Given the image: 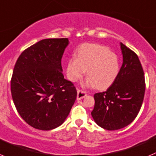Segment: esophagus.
<instances>
[{
  "label": "esophagus",
  "instance_id": "obj_1",
  "mask_svg": "<svg viewBox=\"0 0 156 156\" xmlns=\"http://www.w3.org/2000/svg\"><path fill=\"white\" fill-rule=\"evenodd\" d=\"M86 92L83 90H78L77 92V99H83L84 97L86 96Z\"/></svg>",
  "mask_w": 156,
  "mask_h": 156
}]
</instances>
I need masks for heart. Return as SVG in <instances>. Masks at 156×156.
<instances>
[{"label":"heart","mask_w":156,"mask_h":156,"mask_svg":"<svg viewBox=\"0 0 156 156\" xmlns=\"http://www.w3.org/2000/svg\"><path fill=\"white\" fill-rule=\"evenodd\" d=\"M87 70L86 84L98 89L109 87L117 78L120 71L118 57L106 47L94 43L81 45L75 57L67 63V75L70 81H76Z\"/></svg>","instance_id":"obj_1"}]
</instances>
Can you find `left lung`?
<instances>
[{"label": "left lung", "mask_w": 156, "mask_h": 156, "mask_svg": "<svg viewBox=\"0 0 156 156\" xmlns=\"http://www.w3.org/2000/svg\"><path fill=\"white\" fill-rule=\"evenodd\" d=\"M123 64L118 76L106 92L94 95L92 118L99 127L119 130L130 124L140 111L145 91L144 71L138 57L120 43Z\"/></svg>", "instance_id": "left-lung-1"}]
</instances>
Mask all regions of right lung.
I'll list each match as a JSON object with an SVG mask.
<instances>
[{
	"instance_id": "obj_1",
	"label": "right lung",
	"mask_w": 156,
	"mask_h": 156,
	"mask_svg": "<svg viewBox=\"0 0 156 156\" xmlns=\"http://www.w3.org/2000/svg\"><path fill=\"white\" fill-rule=\"evenodd\" d=\"M67 38L45 39L22 52L11 80L17 111L31 127L49 130L61 125L76 99L77 90L64 78L61 58Z\"/></svg>"
}]
</instances>
